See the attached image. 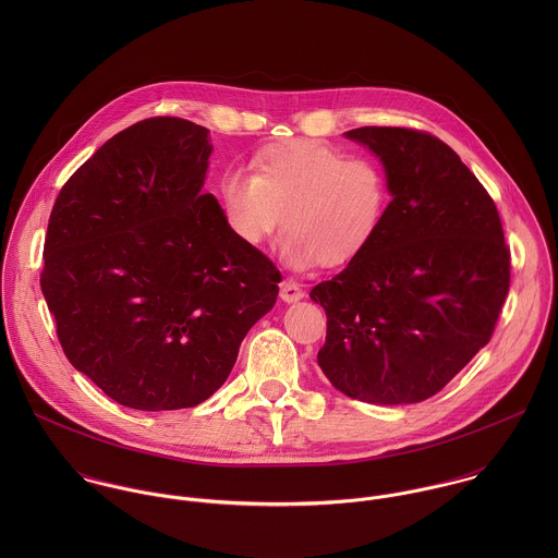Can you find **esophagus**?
<instances>
[{"label": "esophagus", "instance_id": "1", "mask_svg": "<svg viewBox=\"0 0 558 558\" xmlns=\"http://www.w3.org/2000/svg\"><path fill=\"white\" fill-rule=\"evenodd\" d=\"M279 296H281L283 303H299V301H303L305 292L301 290L299 283L286 279V281H281V292H279Z\"/></svg>", "mask_w": 558, "mask_h": 558}]
</instances>
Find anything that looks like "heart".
<instances>
[{
	"instance_id": "obj_1",
	"label": "heart",
	"mask_w": 558,
	"mask_h": 558,
	"mask_svg": "<svg viewBox=\"0 0 558 558\" xmlns=\"http://www.w3.org/2000/svg\"><path fill=\"white\" fill-rule=\"evenodd\" d=\"M253 167L255 173L236 165L221 173L226 219L246 244L270 239L283 223L281 255L296 270L316 262L343 266L383 228L391 193L374 160L299 140L259 153Z\"/></svg>"
}]
</instances>
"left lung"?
I'll return each mask as SVG.
<instances>
[{
	"instance_id": "1",
	"label": "left lung",
	"mask_w": 558,
	"mask_h": 558,
	"mask_svg": "<svg viewBox=\"0 0 558 558\" xmlns=\"http://www.w3.org/2000/svg\"><path fill=\"white\" fill-rule=\"evenodd\" d=\"M383 162L391 202L372 244L310 296L326 312L319 369L343 396L416 403L489 341L509 292V248L475 173L410 129L343 133Z\"/></svg>"
}]
</instances>
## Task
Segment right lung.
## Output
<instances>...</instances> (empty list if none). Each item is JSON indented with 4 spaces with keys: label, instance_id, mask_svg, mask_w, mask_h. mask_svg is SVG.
Instances as JSON below:
<instances>
[{
    "label": "right lung",
    "instance_id": "right-lung-1",
    "mask_svg": "<svg viewBox=\"0 0 558 558\" xmlns=\"http://www.w3.org/2000/svg\"><path fill=\"white\" fill-rule=\"evenodd\" d=\"M210 131L150 118L60 191L40 288L73 367L126 408L178 410L228 380L279 270L204 193Z\"/></svg>",
    "mask_w": 558,
    "mask_h": 558
}]
</instances>
